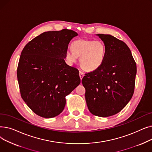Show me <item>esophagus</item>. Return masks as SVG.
Instances as JSON below:
<instances>
[{"mask_svg":"<svg viewBox=\"0 0 152 152\" xmlns=\"http://www.w3.org/2000/svg\"><path fill=\"white\" fill-rule=\"evenodd\" d=\"M79 77H80V78H81V79H83V77H84V73H83L82 71H79Z\"/></svg>","mask_w":152,"mask_h":152,"instance_id":"esophagus-1","label":"esophagus"}]
</instances>
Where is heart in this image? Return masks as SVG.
<instances>
[{"mask_svg": "<svg viewBox=\"0 0 152 152\" xmlns=\"http://www.w3.org/2000/svg\"><path fill=\"white\" fill-rule=\"evenodd\" d=\"M72 51L65 52V59L69 65L79 58L81 66L86 71L92 72L99 69L103 64L107 53V47L102 41L79 39L71 45Z\"/></svg>", "mask_w": 152, "mask_h": 152, "instance_id": "1", "label": "heart"}]
</instances>
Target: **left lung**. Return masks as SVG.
Masks as SVG:
<instances>
[{
    "instance_id": "obj_1",
    "label": "left lung",
    "mask_w": 152,
    "mask_h": 152,
    "mask_svg": "<svg viewBox=\"0 0 152 152\" xmlns=\"http://www.w3.org/2000/svg\"><path fill=\"white\" fill-rule=\"evenodd\" d=\"M107 47L105 58L97 70L82 79L90 112L108 117L121 111L134 91L137 66L131 52L124 42L110 34H97Z\"/></svg>"
}]
</instances>
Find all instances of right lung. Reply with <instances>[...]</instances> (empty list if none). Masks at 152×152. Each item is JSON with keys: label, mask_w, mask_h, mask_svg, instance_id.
I'll return each mask as SVG.
<instances>
[{"label": "right lung", "mask_w": 152, "mask_h": 152, "mask_svg": "<svg viewBox=\"0 0 152 152\" xmlns=\"http://www.w3.org/2000/svg\"><path fill=\"white\" fill-rule=\"evenodd\" d=\"M77 35L68 29L44 32L21 52L17 68L21 96L40 116L60 115L65 107L66 96L81 83L79 71L64 59L70 41Z\"/></svg>", "instance_id": "obj_1"}]
</instances>
